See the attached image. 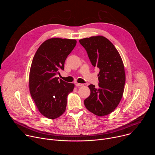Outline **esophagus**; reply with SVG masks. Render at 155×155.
I'll use <instances>...</instances> for the list:
<instances>
[{"label": "esophagus", "instance_id": "1", "mask_svg": "<svg viewBox=\"0 0 155 155\" xmlns=\"http://www.w3.org/2000/svg\"><path fill=\"white\" fill-rule=\"evenodd\" d=\"M75 84H76L77 86H83V83H77Z\"/></svg>", "mask_w": 155, "mask_h": 155}]
</instances>
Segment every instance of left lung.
I'll return each mask as SVG.
<instances>
[{"label":"left lung","mask_w":155,"mask_h":155,"mask_svg":"<svg viewBox=\"0 0 155 155\" xmlns=\"http://www.w3.org/2000/svg\"><path fill=\"white\" fill-rule=\"evenodd\" d=\"M94 67L99 69V87L90 84L91 93L84 101L86 108L96 115L112 113L119 104L126 81L121 58L113 43L103 36L79 40Z\"/></svg>","instance_id":"obj_1"}]
</instances>
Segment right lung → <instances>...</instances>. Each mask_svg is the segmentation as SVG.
Returning a JSON list of instances; mask_svg holds the SVG:
<instances>
[{"label":"right lung","mask_w":155,"mask_h":155,"mask_svg":"<svg viewBox=\"0 0 155 155\" xmlns=\"http://www.w3.org/2000/svg\"><path fill=\"white\" fill-rule=\"evenodd\" d=\"M76 43L74 39H48L39 47L32 59L31 95L38 111L48 118L55 119L65 112L68 94L74 90V83L59 80L56 75L64 69L65 61Z\"/></svg>","instance_id":"right-lung-1"}]
</instances>
